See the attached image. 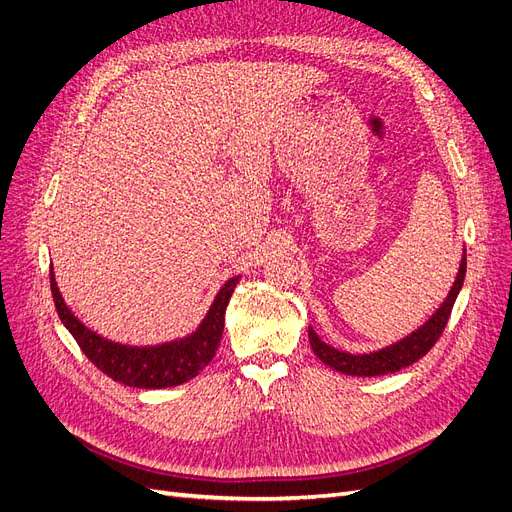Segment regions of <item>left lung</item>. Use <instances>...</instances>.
Instances as JSON below:
<instances>
[{
	"mask_svg": "<svg viewBox=\"0 0 512 512\" xmlns=\"http://www.w3.org/2000/svg\"><path fill=\"white\" fill-rule=\"evenodd\" d=\"M463 277H466V254L461 258V267L457 273V280L448 292L446 301L440 305V309L433 314L421 329H416L408 337L401 339V342L382 348L378 352H369V354H348V352H339L331 346H327L322 339L314 333V329H309V344H312L314 354L322 363H327L335 371H342V374L348 376H384V374H395V371L404 369L436 346L440 339L448 318H451L453 305L457 294L463 286Z\"/></svg>",
	"mask_w": 512,
	"mask_h": 512,
	"instance_id": "1",
	"label": "left lung"
}]
</instances>
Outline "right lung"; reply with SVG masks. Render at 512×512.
I'll return each instance as SVG.
<instances>
[{
	"label": "right lung",
	"instance_id": "add662e5",
	"mask_svg": "<svg viewBox=\"0 0 512 512\" xmlns=\"http://www.w3.org/2000/svg\"><path fill=\"white\" fill-rule=\"evenodd\" d=\"M237 284L239 277H230L209 307L203 324L190 337L160 346L138 348L108 342V339L87 329L61 299L51 267V292L59 320L64 322V327L72 333L76 344L91 363L104 371L108 378L126 386H136V389H166V386L183 384L198 376L211 363L224 333L226 305Z\"/></svg>",
	"mask_w": 512,
	"mask_h": 512
}]
</instances>
